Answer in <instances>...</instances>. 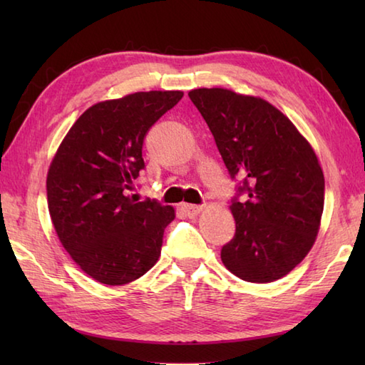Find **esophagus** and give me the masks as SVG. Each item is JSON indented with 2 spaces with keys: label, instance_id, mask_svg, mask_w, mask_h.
<instances>
[{
  "label": "esophagus",
  "instance_id": "esophagus-1",
  "mask_svg": "<svg viewBox=\"0 0 365 365\" xmlns=\"http://www.w3.org/2000/svg\"><path fill=\"white\" fill-rule=\"evenodd\" d=\"M182 208H183V212L190 216V218H192V216H196L197 213L202 212L204 207L202 205H192V204H183Z\"/></svg>",
  "mask_w": 365,
  "mask_h": 365
}]
</instances>
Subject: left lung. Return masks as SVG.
Masks as SVG:
<instances>
[{"mask_svg":"<svg viewBox=\"0 0 365 365\" xmlns=\"http://www.w3.org/2000/svg\"><path fill=\"white\" fill-rule=\"evenodd\" d=\"M188 96L237 180L230 205L235 235L222 246V263L247 282L284 277L306 257L319 234L324 177L317 155L265 100L221 88L195 89Z\"/></svg>","mask_w":365,"mask_h":365,"instance_id":"obj_1","label":"left lung"}]
</instances>
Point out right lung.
<instances>
[{
	"label": "right lung",
	"mask_w": 365,
	"mask_h": 365,
	"mask_svg": "<svg viewBox=\"0 0 365 365\" xmlns=\"http://www.w3.org/2000/svg\"><path fill=\"white\" fill-rule=\"evenodd\" d=\"M182 97L149 91L100 102L80 115L54 155L46 177L54 230L98 282L128 284L160 257L174 208L155 199L138 202L127 190L145 168V133Z\"/></svg>",
	"instance_id": "obj_1"
}]
</instances>
